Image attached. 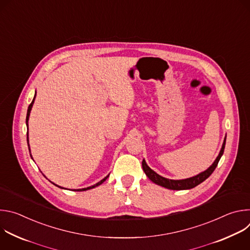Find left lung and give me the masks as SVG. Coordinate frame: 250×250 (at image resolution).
Wrapping results in <instances>:
<instances>
[{
	"label": "left lung",
	"mask_w": 250,
	"mask_h": 250,
	"mask_svg": "<svg viewBox=\"0 0 250 250\" xmlns=\"http://www.w3.org/2000/svg\"><path fill=\"white\" fill-rule=\"evenodd\" d=\"M226 138L227 137H225L221 152H220L219 156L217 157V159L215 160V162L212 163V165L208 169H207L206 171L202 172L201 174H199V175H197L195 177L189 178V179H185V180H170V179H166V178L161 177L160 175L155 173L153 170H151L147 166V164L146 163L145 160H142V169H144V171L146 172V176L149 178V179L153 183H155V184H157L159 186L165 187V188L170 189V190H187V189H192V188L198 186L199 184H201L202 182H204L207 179V178H208L210 176V174L213 171H215V169L218 166V163H219L222 155L224 154V150H225V146H226Z\"/></svg>",
	"instance_id": "8db88e82"
}]
</instances>
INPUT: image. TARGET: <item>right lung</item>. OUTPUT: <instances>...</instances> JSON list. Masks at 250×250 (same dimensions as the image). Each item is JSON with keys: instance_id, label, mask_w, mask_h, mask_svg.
<instances>
[{"instance_id": "right-lung-1", "label": "right lung", "mask_w": 250, "mask_h": 250, "mask_svg": "<svg viewBox=\"0 0 250 250\" xmlns=\"http://www.w3.org/2000/svg\"><path fill=\"white\" fill-rule=\"evenodd\" d=\"M37 94V93H35ZM34 98H35V96H34ZM34 98H33V100H32V102L30 103V104L28 105V109H27V114H26V120H25V122H26V125H27V122H28V117H29V113H30V110H31V106H32V104H33V101H34ZM27 135V144H28V133L26 134ZM108 177H109V175L106 176V177H104L103 180H101L100 182H98L97 184H95L94 186H91V187H88V188H84V189H79V190H74V191H86V190H89V189H92V188H95V187H97V186H99V185H101L103 182H104L106 179H108ZM57 186V185H56ZM59 187V186H58ZM61 188V187H60Z\"/></svg>"}]
</instances>
